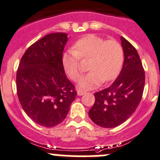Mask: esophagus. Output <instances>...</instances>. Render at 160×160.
I'll return each mask as SVG.
<instances>
[{
  "mask_svg": "<svg viewBox=\"0 0 160 160\" xmlns=\"http://www.w3.org/2000/svg\"><path fill=\"white\" fill-rule=\"evenodd\" d=\"M86 93V91L83 90H82V89H79L78 90H77V95H78V96H81V95H83V93Z\"/></svg>",
  "mask_w": 160,
  "mask_h": 160,
  "instance_id": "34e87169",
  "label": "esophagus"
}]
</instances>
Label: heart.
Masks as SVG:
<instances>
[{
  "label": "heart",
  "mask_w": 160,
  "mask_h": 160,
  "mask_svg": "<svg viewBox=\"0 0 160 160\" xmlns=\"http://www.w3.org/2000/svg\"><path fill=\"white\" fill-rule=\"evenodd\" d=\"M72 49L62 56V67L72 80L80 78V59L90 57L88 68L90 71L80 78L79 85L81 88H92L103 81H112L123 67V48L115 40H106L99 35L89 34L79 38Z\"/></svg>",
  "instance_id": "b5f03b06"
}]
</instances>
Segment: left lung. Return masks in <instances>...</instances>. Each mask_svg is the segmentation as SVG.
Wrapping results in <instances>:
<instances>
[{
	"label": "left lung",
	"mask_w": 160,
	"mask_h": 160,
	"mask_svg": "<svg viewBox=\"0 0 160 160\" xmlns=\"http://www.w3.org/2000/svg\"><path fill=\"white\" fill-rule=\"evenodd\" d=\"M124 63L120 74L106 89L94 93L95 102L89 116L103 128H115L128 120L141 101L145 71L135 48L121 36Z\"/></svg>",
	"instance_id": "8db88e82"
}]
</instances>
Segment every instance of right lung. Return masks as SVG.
<instances>
[{"label":"right lung","mask_w":160,"mask_h":160,"mask_svg":"<svg viewBox=\"0 0 160 160\" xmlns=\"http://www.w3.org/2000/svg\"><path fill=\"white\" fill-rule=\"evenodd\" d=\"M67 34L46 35L26 50L19 63L16 85L27 115L41 126L52 128L67 117L77 95L62 64Z\"/></svg>","instance_id":"1"}]
</instances>
